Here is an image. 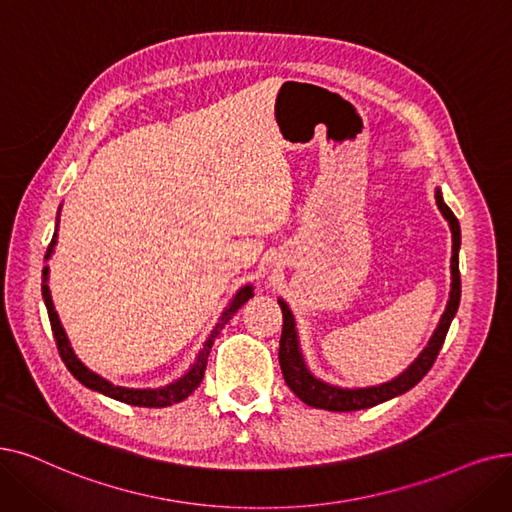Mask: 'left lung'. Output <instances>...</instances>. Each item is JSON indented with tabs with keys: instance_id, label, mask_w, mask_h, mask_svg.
Instances as JSON below:
<instances>
[{
	"instance_id": "8db88e82",
	"label": "left lung",
	"mask_w": 512,
	"mask_h": 512,
	"mask_svg": "<svg viewBox=\"0 0 512 512\" xmlns=\"http://www.w3.org/2000/svg\"><path fill=\"white\" fill-rule=\"evenodd\" d=\"M435 201L443 217L448 219L450 230H452V261H450V270H452V291H450V301L446 305V311L433 332V337L429 345L420 351L418 358L402 372L395 376L393 381L376 385V387H362V389H341L335 385H328L320 379H316L311 374L303 362V355L299 349V337H297V328H295V318L291 314L288 305L278 299L282 307V337H280V351H278V360L280 368L284 374L286 385L291 387V391L305 402L311 408H322L330 412H351V410H364L372 408L376 404H383L391 397L402 395L410 391L422 376H425L431 366L435 364L439 349L446 341L448 328L456 316L458 305H460V270H458V251H460V224L452 209L443 203L441 190H435Z\"/></svg>"
}]
</instances>
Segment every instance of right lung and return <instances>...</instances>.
Here are the masks:
<instances>
[{
	"label": "right lung",
	"instance_id": "add662e5",
	"mask_svg": "<svg viewBox=\"0 0 512 512\" xmlns=\"http://www.w3.org/2000/svg\"><path fill=\"white\" fill-rule=\"evenodd\" d=\"M56 230H58V221H56ZM54 247H56V232L52 236V242L48 247V253H46V259L52 257L54 253ZM41 295H43V303H46V309H48V316H50V324H52V332H54V339H56V347H58V353L60 358L64 362V366L71 370V374L75 376V379L85 385L87 389L92 391H98L106 397H113L117 399V402H123V404H129V406H138V408H165V406H173V404H180L184 402V399L188 395L194 393V389L201 385L203 376H205V368H207V358H209V351L213 347V341L217 339V335L221 332V328H224L232 316L236 314V311L247 303L251 297H253V286H242L240 291L234 295V299L230 301V305L224 309V314H221V318L217 320L215 328L211 330V335L207 337V341L203 343V349L198 351L194 364L190 366V370L182 376V379H177L175 383L167 385V387H159V389H127V387H119V385H113L110 381L102 379L100 374L92 372L87 366L81 364V360H77V355L69 343V339H66L64 335V328L58 320V314L54 309V303H52V297H50V286H48V265L43 268V284H41Z\"/></svg>",
	"mask_w": 512,
	"mask_h": 512
}]
</instances>
